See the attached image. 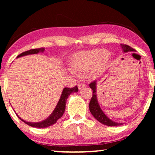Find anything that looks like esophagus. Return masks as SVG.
Wrapping results in <instances>:
<instances>
[{
  "label": "esophagus",
  "mask_w": 155,
  "mask_h": 155,
  "mask_svg": "<svg viewBox=\"0 0 155 155\" xmlns=\"http://www.w3.org/2000/svg\"><path fill=\"white\" fill-rule=\"evenodd\" d=\"M86 87V85L84 83H78V87L79 90H81V89H83V87Z\"/></svg>",
  "instance_id": "esophagus-1"
}]
</instances>
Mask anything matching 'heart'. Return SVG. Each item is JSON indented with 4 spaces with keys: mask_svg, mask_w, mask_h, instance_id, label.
<instances>
[{
    "mask_svg": "<svg viewBox=\"0 0 155 155\" xmlns=\"http://www.w3.org/2000/svg\"><path fill=\"white\" fill-rule=\"evenodd\" d=\"M110 59L108 51L100 49L78 52L72 55L70 65L72 72L77 74L83 73L92 68L94 74H98L105 70Z\"/></svg>",
    "mask_w": 155,
    "mask_h": 155,
    "instance_id": "obj_1",
    "label": "heart"
}]
</instances>
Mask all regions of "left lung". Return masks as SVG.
I'll return each instance as SVG.
<instances>
[{"instance_id": "8db88e82", "label": "left lung", "mask_w": 155, "mask_h": 155, "mask_svg": "<svg viewBox=\"0 0 155 155\" xmlns=\"http://www.w3.org/2000/svg\"><path fill=\"white\" fill-rule=\"evenodd\" d=\"M122 48L123 51L124 52H134L135 51V49H133L132 47L129 46L127 44H120ZM96 81H94L93 82L90 83V87L92 90V97L90 100V105H89V108H90V111L91 114L93 115V116L102 124L104 125L109 126V127H116V126H120L123 124V123H117L115 122L112 120H110L107 117V115L104 114V112L102 111L101 107H100L99 104L97 101L96 98Z\"/></svg>"}]
</instances>
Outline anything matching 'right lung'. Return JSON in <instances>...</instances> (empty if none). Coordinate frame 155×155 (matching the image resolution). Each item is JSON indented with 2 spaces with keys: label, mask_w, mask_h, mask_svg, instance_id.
<instances>
[{
  "label": "right lung",
  "mask_w": 155,
  "mask_h": 155,
  "mask_svg": "<svg viewBox=\"0 0 155 155\" xmlns=\"http://www.w3.org/2000/svg\"><path fill=\"white\" fill-rule=\"evenodd\" d=\"M44 50H45L44 49V48L31 49V50H28V51H25L24 52H22V53L20 54L19 55H18L17 57H22L25 55H27V54H37L40 52H44ZM78 91V89L77 86H75V87H72V88H69V87L64 88V90H63V91H62L61 98H60L58 103H57V104L56 108L54 109L53 112L52 113L51 115H50L48 118L46 119L45 120H44V121H42V122H37V123L28 122L25 121V120H23L22 119H21L20 117H19V118L22 120V122H24L25 124H27L28 126H31V127H35V128L48 127H50V126L54 124V123H55L57 120H58V119H59L60 117H61L63 114H64V113L65 111V104H66V101H67L68 96H69L70 94H71L72 93L77 92Z\"/></svg>",
  "instance_id": "1"
}]
</instances>
